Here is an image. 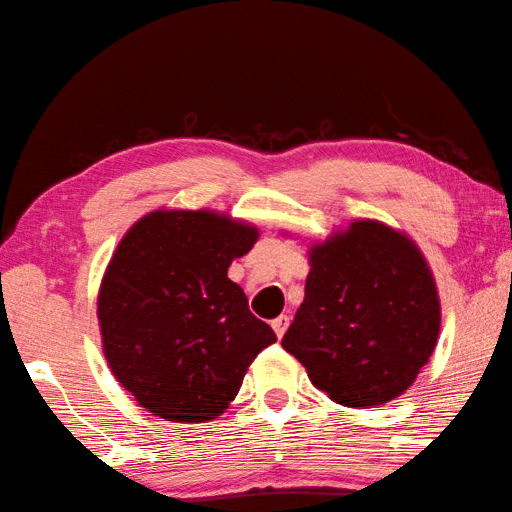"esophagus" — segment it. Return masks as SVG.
<instances>
[{
	"instance_id": "obj_1",
	"label": "esophagus",
	"mask_w": 512,
	"mask_h": 512,
	"mask_svg": "<svg viewBox=\"0 0 512 512\" xmlns=\"http://www.w3.org/2000/svg\"><path fill=\"white\" fill-rule=\"evenodd\" d=\"M288 322H291V320H288V315H280V318H275V320H273L271 327H273V331H275V336H277V338H282V336H284L286 329H288Z\"/></svg>"
}]
</instances>
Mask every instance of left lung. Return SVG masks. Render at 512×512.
<instances>
[{"instance_id":"1","label":"left lung","mask_w":512,"mask_h":512,"mask_svg":"<svg viewBox=\"0 0 512 512\" xmlns=\"http://www.w3.org/2000/svg\"><path fill=\"white\" fill-rule=\"evenodd\" d=\"M304 302L282 347L331 401L374 407L401 396L439 340L441 304L425 257L380 221H353L309 255Z\"/></svg>"}]
</instances>
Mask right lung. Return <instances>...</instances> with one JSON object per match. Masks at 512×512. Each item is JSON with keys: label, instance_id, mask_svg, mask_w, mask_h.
Masks as SVG:
<instances>
[{"label": "right lung", "instance_id": "add662e5", "mask_svg": "<svg viewBox=\"0 0 512 512\" xmlns=\"http://www.w3.org/2000/svg\"><path fill=\"white\" fill-rule=\"evenodd\" d=\"M257 237L217 212L156 210L120 239L98 295L102 351L147 412L176 423L217 418L277 340L228 280L232 259Z\"/></svg>", "mask_w": 512, "mask_h": 512}]
</instances>
